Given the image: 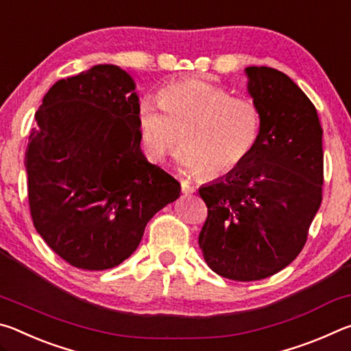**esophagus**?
Masks as SVG:
<instances>
[{
  "instance_id": "obj_1",
  "label": "esophagus",
  "mask_w": 351,
  "mask_h": 351,
  "mask_svg": "<svg viewBox=\"0 0 351 351\" xmlns=\"http://www.w3.org/2000/svg\"><path fill=\"white\" fill-rule=\"evenodd\" d=\"M181 190H182V193H186V195H190V193H195V189L192 184L190 182H187V181H181Z\"/></svg>"
}]
</instances>
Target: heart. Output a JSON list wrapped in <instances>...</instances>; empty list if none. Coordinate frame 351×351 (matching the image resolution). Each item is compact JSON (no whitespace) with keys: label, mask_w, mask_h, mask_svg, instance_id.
<instances>
[{"label":"heart","mask_w":351,"mask_h":351,"mask_svg":"<svg viewBox=\"0 0 351 351\" xmlns=\"http://www.w3.org/2000/svg\"><path fill=\"white\" fill-rule=\"evenodd\" d=\"M138 127L144 152L162 161L180 144L181 167L192 175L232 173L258 144L261 116L252 100L230 97L224 88L199 79L171 82L138 105Z\"/></svg>","instance_id":"1"}]
</instances>
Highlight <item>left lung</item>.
<instances>
[{"label":"left lung","mask_w":351,"mask_h":351,"mask_svg":"<svg viewBox=\"0 0 351 351\" xmlns=\"http://www.w3.org/2000/svg\"><path fill=\"white\" fill-rule=\"evenodd\" d=\"M247 93L261 116L251 158L199 189L207 219L199 232L218 276L261 280L293 261L322 203L324 152L317 111L287 74L247 66Z\"/></svg>","instance_id":"8db88e82"}]
</instances>
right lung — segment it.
Here are the masks:
<instances>
[{
    "label": "right lung",
    "instance_id": "1",
    "mask_svg": "<svg viewBox=\"0 0 351 351\" xmlns=\"http://www.w3.org/2000/svg\"><path fill=\"white\" fill-rule=\"evenodd\" d=\"M136 83L96 64L52 85L26 150L27 195L41 239L69 265L114 268L181 186L141 150Z\"/></svg>",
    "mask_w": 351,
    "mask_h": 351
}]
</instances>
